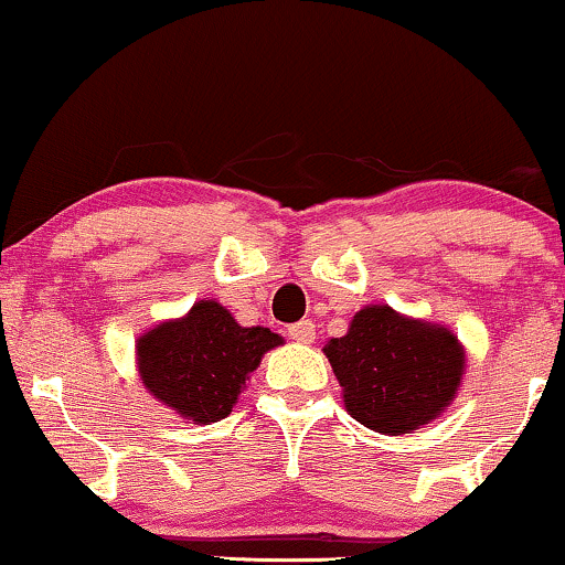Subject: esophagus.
I'll return each instance as SVG.
<instances>
[{
  "instance_id": "obj_1",
  "label": "esophagus",
  "mask_w": 565,
  "mask_h": 565,
  "mask_svg": "<svg viewBox=\"0 0 565 565\" xmlns=\"http://www.w3.org/2000/svg\"><path fill=\"white\" fill-rule=\"evenodd\" d=\"M288 337L298 344H311L316 339V327L311 321H298L288 329Z\"/></svg>"
}]
</instances>
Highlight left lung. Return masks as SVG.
Returning <instances> with one entry per match:
<instances>
[{
    "label": "left lung",
    "instance_id": "obj_1",
    "mask_svg": "<svg viewBox=\"0 0 565 565\" xmlns=\"http://www.w3.org/2000/svg\"><path fill=\"white\" fill-rule=\"evenodd\" d=\"M323 354L352 419L391 437L435 422L466 375V347L452 329L381 303L360 308Z\"/></svg>",
    "mask_w": 565,
    "mask_h": 565
}]
</instances>
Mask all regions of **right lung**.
Returning a JSON list of instances; mask_svg holds the SVG:
<instances>
[{
    "mask_svg": "<svg viewBox=\"0 0 565 565\" xmlns=\"http://www.w3.org/2000/svg\"><path fill=\"white\" fill-rule=\"evenodd\" d=\"M282 342L267 327H242L226 306L203 298L136 339V367L159 404L180 419L211 424L226 419L262 358Z\"/></svg>",
    "mask_w": 565,
    "mask_h": 565,
    "instance_id": "obj_1",
    "label": "right lung"
}]
</instances>
